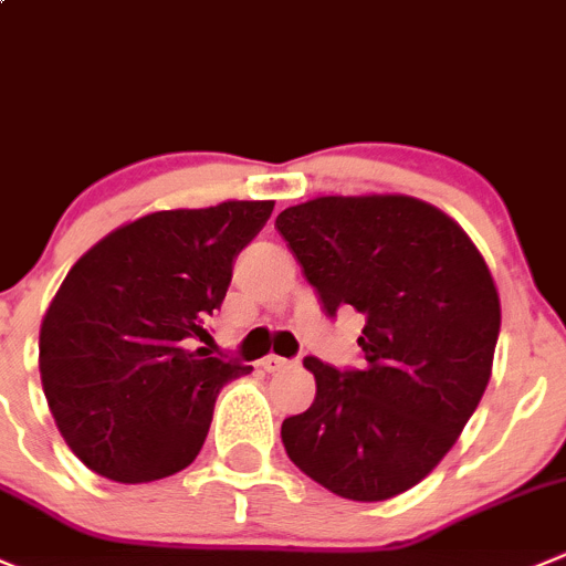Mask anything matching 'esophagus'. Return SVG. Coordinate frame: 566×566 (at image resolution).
Masks as SVG:
<instances>
[{"mask_svg":"<svg viewBox=\"0 0 566 566\" xmlns=\"http://www.w3.org/2000/svg\"><path fill=\"white\" fill-rule=\"evenodd\" d=\"M290 365V359H284V356H276V354H271V356H265V359H262V367H265L268 373H276V370H282V367H287Z\"/></svg>","mask_w":566,"mask_h":566,"instance_id":"34e87169","label":"esophagus"}]
</instances>
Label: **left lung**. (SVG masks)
I'll list each match as a JSON object with an SVG mask.
<instances>
[{
	"instance_id": "left-lung-1",
	"label": "left lung",
	"mask_w": 566,
	"mask_h": 566,
	"mask_svg": "<svg viewBox=\"0 0 566 566\" xmlns=\"http://www.w3.org/2000/svg\"><path fill=\"white\" fill-rule=\"evenodd\" d=\"M276 229L328 315H365L361 370L304 359L317 392L282 422L284 451L339 497L400 495L442 462L490 384V265L451 216L403 193L317 196L279 212Z\"/></svg>"
}]
</instances>
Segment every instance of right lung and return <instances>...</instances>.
Here are the masks:
<instances>
[{"instance_id":"obj_1","label":"right lung","mask_w":566,"mask_h":566,"mask_svg":"<svg viewBox=\"0 0 566 566\" xmlns=\"http://www.w3.org/2000/svg\"><path fill=\"white\" fill-rule=\"evenodd\" d=\"M271 212L238 199L157 210L74 262L41 321L38 367L57 431L93 473L146 484L199 457L218 392L251 365L193 343Z\"/></svg>"}]
</instances>
